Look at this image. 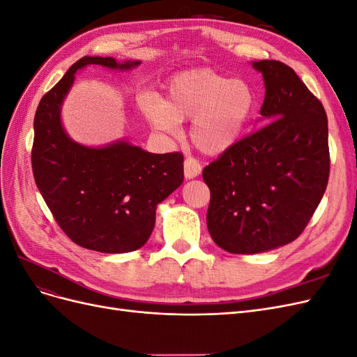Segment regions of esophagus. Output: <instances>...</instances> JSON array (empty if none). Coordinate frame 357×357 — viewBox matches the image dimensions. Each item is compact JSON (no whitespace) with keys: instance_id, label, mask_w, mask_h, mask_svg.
Masks as SVG:
<instances>
[{"instance_id":"obj_1","label":"esophagus","mask_w":357,"mask_h":357,"mask_svg":"<svg viewBox=\"0 0 357 357\" xmlns=\"http://www.w3.org/2000/svg\"><path fill=\"white\" fill-rule=\"evenodd\" d=\"M202 167L195 158H186L185 159V177L186 178H195L201 174Z\"/></svg>"}]
</instances>
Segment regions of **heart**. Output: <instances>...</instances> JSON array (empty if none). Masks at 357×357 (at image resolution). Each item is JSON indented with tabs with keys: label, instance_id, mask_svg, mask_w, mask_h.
Masks as SVG:
<instances>
[{
	"label": "heart",
	"instance_id": "obj_1",
	"mask_svg": "<svg viewBox=\"0 0 357 357\" xmlns=\"http://www.w3.org/2000/svg\"><path fill=\"white\" fill-rule=\"evenodd\" d=\"M256 107L252 86L211 68L176 75L164 101L146 100L143 112L159 131L174 134L178 122L189 121L190 139L205 155H220L244 132Z\"/></svg>",
	"mask_w": 357,
	"mask_h": 357
}]
</instances>
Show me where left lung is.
<instances>
[{
    "label": "left lung",
    "instance_id": "obj_1",
    "mask_svg": "<svg viewBox=\"0 0 357 357\" xmlns=\"http://www.w3.org/2000/svg\"><path fill=\"white\" fill-rule=\"evenodd\" d=\"M253 67L264 75L261 114L269 122L202 169L211 193L208 232L235 255L296 240L326 190L331 168L321 102L286 63L259 61Z\"/></svg>",
    "mask_w": 357,
    "mask_h": 357
}]
</instances>
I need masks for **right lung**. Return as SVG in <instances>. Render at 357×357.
<instances>
[{"mask_svg":"<svg viewBox=\"0 0 357 357\" xmlns=\"http://www.w3.org/2000/svg\"><path fill=\"white\" fill-rule=\"evenodd\" d=\"M138 63H117L110 56L79 59L43 95L34 117L31 164L41 197L73 243L101 253H128L146 244L156 205L183 183V155L149 153L126 142L102 149L74 143L61 125V104L77 70H128Z\"/></svg>","mask_w":357,"mask_h":357,"instance_id":"right-lung-1","label":"right lung"}]
</instances>
